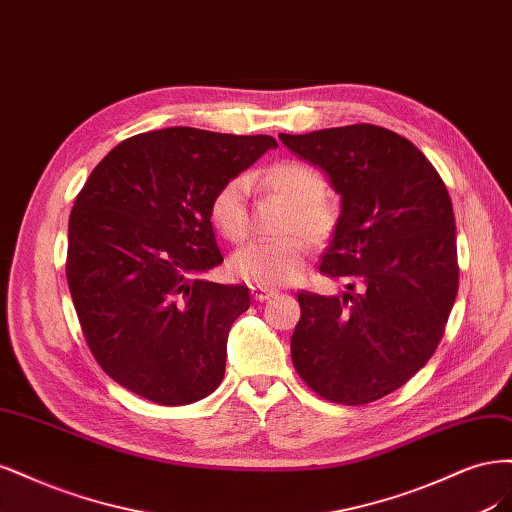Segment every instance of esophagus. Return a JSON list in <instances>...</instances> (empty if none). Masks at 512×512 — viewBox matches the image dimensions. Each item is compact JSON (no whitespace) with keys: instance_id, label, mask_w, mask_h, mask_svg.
<instances>
[{"instance_id":"1","label":"esophagus","mask_w":512,"mask_h":512,"mask_svg":"<svg viewBox=\"0 0 512 512\" xmlns=\"http://www.w3.org/2000/svg\"><path fill=\"white\" fill-rule=\"evenodd\" d=\"M251 295H253V300H255V302H266V300L274 298V295H278V291L268 289V287H259V285H255V287H251Z\"/></svg>"}]
</instances>
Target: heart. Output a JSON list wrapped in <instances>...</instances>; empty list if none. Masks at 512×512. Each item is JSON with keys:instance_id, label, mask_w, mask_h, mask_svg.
Wrapping results in <instances>:
<instances>
[{"instance_id": "b5f03b06", "label": "heart", "mask_w": 512, "mask_h": 512, "mask_svg": "<svg viewBox=\"0 0 512 512\" xmlns=\"http://www.w3.org/2000/svg\"><path fill=\"white\" fill-rule=\"evenodd\" d=\"M257 183L291 204L285 229L302 232L312 244H323L334 232L336 212L323 200V176L302 161H280L263 170ZM214 227L232 242L249 232V183L232 178L210 202ZM306 240L298 234L278 240H253L232 257V272L259 287L293 283L304 270Z\"/></svg>"}]
</instances>
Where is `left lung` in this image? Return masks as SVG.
Returning a JSON list of instances; mask_svg holds the SVG:
<instances>
[{
  "instance_id": "8db88e82",
  "label": "left lung",
  "mask_w": 512,
  "mask_h": 512,
  "mask_svg": "<svg viewBox=\"0 0 512 512\" xmlns=\"http://www.w3.org/2000/svg\"><path fill=\"white\" fill-rule=\"evenodd\" d=\"M340 195L321 272L342 295H298L291 359L321 398L359 406L400 389L436 351L459 268L447 187L410 140L378 125L280 134Z\"/></svg>"
}]
</instances>
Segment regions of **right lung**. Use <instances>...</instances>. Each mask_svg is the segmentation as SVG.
<instances>
[{
  "instance_id": "right-lung-1",
  "label": "right lung",
  "mask_w": 512,
  "mask_h": 512,
  "mask_svg": "<svg viewBox=\"0 0 512 512\" xmlns=\"http://www.w3.org/2000/svg\"><path fill=\"white\" fill-rule=\"evenodd\" d=\"M272 136L168 127L127 138L97 163L68 227V287L102 370L161 406L206 398L225 376L246 285L200 274L223 263L210 202L276 148Z\"/></svg>"
}]
</instances>
